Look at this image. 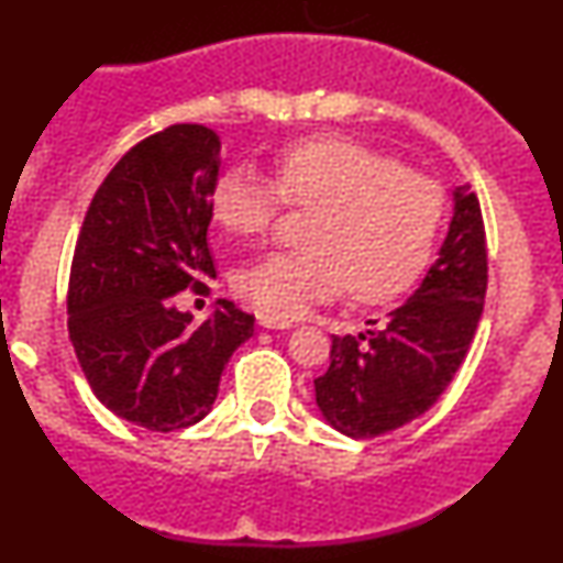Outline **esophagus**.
I'll return each instance as SVG.
<instances>
[{"label":"esophagus","mask_w":563,"mask_h":563,"mask_svg":"<svg viewBox=\"0 0 563 563\" xmlns=\"http://www.w3.org/2000/svg\"><path fill=\"white\" fill-rule=\"evenodd\" d=\"M260 325L267 328V331H286V328H290V322L267 318V314H260Z\"/></svg>","instance_id":"34e87169"}]
</instances>
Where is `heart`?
I'll return each mask as SVG.
<instances>
[{
    "instance_id": "b5f03b06",
    "label": "heart",
    "mask_w": 563,
    "mask_h": 563,
    "mask_svg": "<svg viewBox=\"0 0 563 563\" xmlns=\"http://www.w3.org/2000/svg\"><path fill=\"white\" fill-rule=\"evenodd\" d=\"M283 198L314 209L303 245L275 251L235 275V290L267 318L294 320L346 286L357 301L402 294L423 273L444 217L434 179L349 140H312L275 161V179L230 166L214 187V217L232 235H262Z\"/></svg>"
}]
</instances>
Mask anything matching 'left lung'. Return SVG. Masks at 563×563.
Segmentation results:
<instances>
[{"label": "left lung", "mask_w": 563, "mask_h": 563, "mask_svg": "<svg viewBox=\"0 0 563 563\" xmlns=\"http://www.w3.org/2000/svg\"><path fill=\"white\" fill-rule=\"evenodd\" d=\"M487 294V243L479 200L452 190V219L421 286L371 331L333 335L331 367L314 402L335 431L373 439L416 421L442 397L466 357Z\"/></svg>", "instance_id": "obj_1"}]
</instances>
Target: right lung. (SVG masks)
I'll list each match as a JSON object with an SVG mask.
<instances>
[{"mask_svg":"<svg viewBox=\"0 0 563 563\" xmlns=\"http://www.w3.org/2000/svg\"><path fill=\"white\" fill-rule=\"evenodd\" d=\"M222 142L177 124L134 145L97 187L74 251L68 331L95 397L124 421L177 431L209 416L254 314L217 299L200 325L174 296L217 277L209 251Z\"/></svg>","mask_w":563,"mask_h":563,"instance_id":"add662e5","label":"right lung"}]
</instances>
